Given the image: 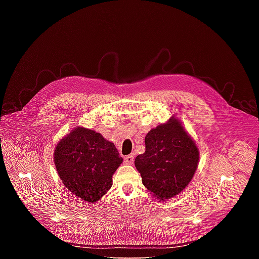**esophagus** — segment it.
Listing matches in <instances>:
<instances>
[{
	"label": "esophagus",
	"instance_id": "34e87169",
	"mask_svg": "<svg viewBox=\"0 0 259 259\" xmlns=\"http://www.w3.org/2000/svg\"><path fill=\"white\" fill-rule=\"evenodd\" d=\"M124 162L126 164H133V162H134V154H128L125 156Z\"/></svg>",
	"mask_w": 259,
	"mask_h": 259
}]
</instances>
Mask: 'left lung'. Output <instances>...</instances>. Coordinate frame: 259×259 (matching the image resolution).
<instances>
[{
	"mask_svg": "<svg viewBox=\"0 0 259 259\" xmlns=\"http://www.w3.org/2000/svg\"><path fill=\"white\" fill-rule=\"evenodd\" d=\"M145 145V153L135 159L143 185L159 200L175 197L198 167L197 146L176 117L149 132Z\"/></svg>",
	"mask_w": 259,
	"mask_h": 259,
	"instance_id": "1",
	"label": "left lung"
}]
</instances>
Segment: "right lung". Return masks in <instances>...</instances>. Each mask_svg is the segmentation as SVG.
Wrapping results in <instances>:
<instances>
[{"instance_id": "right-lung-1", "label": "right lung", "mask_w": 259, "mask_h": 259, "mask_svg": "<svg viewBox=\"0 0 259 259\" xmlns=\"http://www.w3.org/2000/svg\"><path fill=\"white\" fill-rule=\"evenodd\" d=\"M54 161L67 189L94 203L110 189L112 175L123 159L113 143L99 133L76 127L58 143Z\"/></svg>"}]
</instances>
